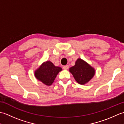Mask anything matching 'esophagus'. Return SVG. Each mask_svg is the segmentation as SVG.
I'll return each mask as SVG.
<instances>
[{
  "mask_svg": "<svg viewBox=\"0 0 124 124\" xmlns=\"http://www.w3.org/2000/svg\"><path fill=\"white\" fill-rule=\"evenodd\" d=\"M63 69L65 70H67V69H68V68H69V65H64V66L63 67Z\"/></svg>",
  "mask_w": 124,
  "mask_h": 124,
  "instance_id": "34e87169",
  "label": "esophagus"
}]
</instances>
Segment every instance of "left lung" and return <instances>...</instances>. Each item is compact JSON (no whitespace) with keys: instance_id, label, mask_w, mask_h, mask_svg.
Listing matches in <instances>:
<instances>
[{"instance_id":"1","label":"left lung","mask_w":124,"mask_h":124,"mask_svg":"<svg viewBox=\"0 0 124 124\" xmlns=\"http://www.w3.org/2000/svg\"><path fill=\"white\" fill-rule=\"evenodd\" d=\"M69 71L75 80L81 85L88 82L95 74L93 68L81 59L77 60L75 65L70 68Z\"/></svg>"}]
</instances>
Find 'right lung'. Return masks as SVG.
<instances>
[{
  "label": "right lung",
  "mask_w": 124,
  "mask_h": 124,
  "mask_svg": "<svg viewBox=\"0 0 124 124\" xmlns=\"http://www.w3.org/2000/svg\"><path fill=\"white\" fill-rule=\"evenodd\" d=\"M61 70V68L55 67L52 62L47 61L42 64L36 71L35 75L37 79L45 85L49 86L54 82L58 73Z\"/></svg>",
  "instance_id": "right-lung-1"
}]
</instances>
